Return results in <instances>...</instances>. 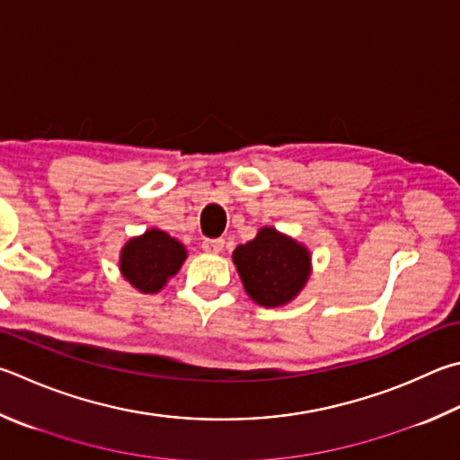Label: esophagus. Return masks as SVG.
<instances>
[{"label": "esophagus", "instance_id": "1", "mask_svg": "<svg viewBox=\"0 0 460 460\" xmlns=\"http://www.w3.org/2000/svg\"><path fill=\"white\" fill-rule=\"evenodd\" d=\"M225 247L223 239H205L203 241V252L207 253H221Z\"/></svg>", "mask_w": 460, "mask_h": 460}]
</instances>
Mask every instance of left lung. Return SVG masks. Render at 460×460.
<instances>
[{
  "mask_svg": "<svg viewBox=\"0 0 460 460\" xmlns=\"http://www.w3.org/2000/svg\"><path fill=\"white\" fill-rule=\"evenodd\" d=\"M247 296L263 307H281L302 294L312 275V253L297 239L265 225L233 252Z\"/></svg>",
  "mask_w": 460,
  "mask_h": 460,
  "instance_id": "left-lung-1",
  "label": "left lung"
}]
</instances>
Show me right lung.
Segmentation results:
<instances>
[{"instance_id": "add662e5", "label": "right lung", "mask_w": 460, "mask_h": 460, "mask_svg": "<svg viewBox=\"0 0 460 460\" xmlns=\"http://www.w3.org/2000/svg\"><path fill=\"white\" fill-rule=\"evenodd\" d=\"M187 259V247L161 229H146L120 249L119 270L140 294H158Z\"/></svg>"}]
</instances>
